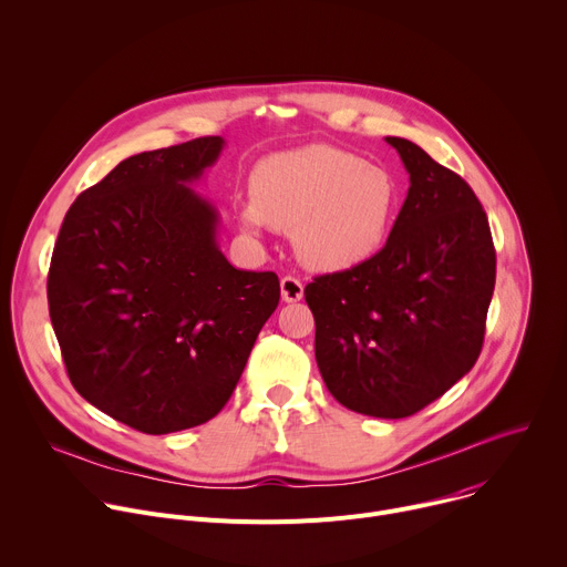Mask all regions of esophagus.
I'll list each match as a JSON object with an SVG mask.
<instances>
[{
	"label": "esophagus",
	"mask_w": 567,
	"mask_h": 567,
	"mask_svg": "<svg viewBox=\"0 0 567 567\" xmlns=\"http://www.w3.org/2000/svg\"><path fill=\"white\" fill-rule=\"evenodd\" d=\"M302 291H305V287H302V282L298 278L285 276L280 280V296H282L285 302H298L302 298Z\"/></svg>",
	"instance_id": "1"
}]
</instances>
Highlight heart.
Instances as JSON below:
<instances>
[{
	"label": "heart",
	"instance_id": "heart-1",
	"mask_svg": "<svg viewBox=\"0 0 567 567\" xmlns=\"http://www.w3.org/2000/svg\"><path fill=\"white\" fill-rule=\"evenodd\" d=\"M249 190L251 202L237 208L241 230L254 237L269 224L293 230L300 262L326 274L377 256L396 210V186L385 171L330 145L262 158Z\"/></svg>",
	"mask_w": 567,
	"mask_h": 567
}]
</instances>
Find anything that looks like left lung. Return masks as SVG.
I'll return each instance as SVG.
<instances>
[{
	"instance_id": "left-lung-1",
	"label": "left lung",
	"mask_w": 567,
	"mask_h": 567,
	"mask_svg": "<svg viewBox=\"0 0 567 567\" xmlns=\"http://www.w3.org/2000/svg\"><path fill=\"white\" fill-rule=\"evenodd\" d=\"M411 177L385 247L305 287L316 363L346 409L411 417L477 361L496 285L487 213L409 138L385 136Z\"/></svg>"
}]
</instances>
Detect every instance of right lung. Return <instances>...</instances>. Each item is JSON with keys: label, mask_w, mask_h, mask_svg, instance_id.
<instances>
[{"label": "right lung", "mask_w": 567, "mask_h": 567, "mask_svg": "<svg viewBox=\"0 0 567 567\" xmlns=\"http://www.w3.org/2000/svg\"><path fill=\"white\" fill-rule=\"evenodd\" d=\"M221 136L141 152L64 215L47 296L66 374L92 406L147 435L213 420L276 311L274 271L235 269L217 208L190 186Z\"/></svg>", "instance_id": "add662e5"}]
</instances>
